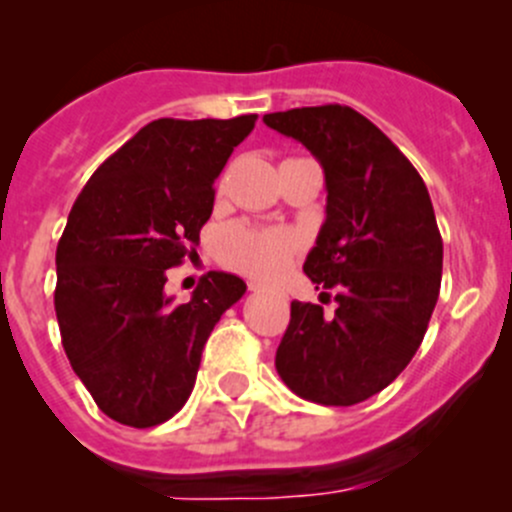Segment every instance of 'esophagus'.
Here are the masks:
<instances>
[{"instance_id": "obj_1", "label": "esophagus", "mask_w": 512, "mask_h": 512, "mask_svg": "<svg viewBox=\"0 0 512 512\" xmlns=\"http://www.w3.org/2000/svg\"><path fill=\"white\" fill-rule=\"evenodd\" d=\"M250 289H252V292H270V289H265V287H260V285H250ZM270 294H275V297L285 299V292H270Z\"/></svg>"}]
</instances>
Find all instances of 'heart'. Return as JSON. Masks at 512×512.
<instances>
[{
	"label": "heart",
	"instance_id": "b5f03b06",
	"mask_svg": "<svg viewBox=\"0 0 512 512\" xmlns=\"http://www.w3.org/2000/svg\"><path fill=\"white\" fill-rule=\"evenodd\" d=\"M299 242L292 232L270 230V227L227 225L220 235L218 250L227 267L245 275L270 280L289 265Z\"/></svg>",
	"mask_w": 512,
	"mask_h": 512
}]
</instances>
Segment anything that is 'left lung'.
I'll list each match as a JSON object with an SVG mask.
<instances>
[{
  "mask_svg": "<svg viewBox=\"0 0 512 512\" xmlns=\"http://www.w3.org/2000/svg\"><path fill=\"white\" fill-rule=\"evenodd\" d=\"M262 121L322 163L327 220L304 272L337 302L324 314L322 304L294 299L277 374L314 404H359L409 366L441 292L443 240L426 183L349 106L292 108Z\"/></svg>",
  "mask_w": 512,
  "mask_h": 512,
  "instance_id": "obj_1",
  "label": "left lung"
}]
</instances>
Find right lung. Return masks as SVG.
Returning <instances> with one entry per match:
<instances>
[{"label": "right lung", "instance_id": "1", "mask_svg": "<svg viewBox=\"0 0 512 512\" xmlns=\"http://www.w3.org/2000/svg\"><path fill=\"white\" fill-rule=\"evenodd\" d=\"M257 116L158 118L123 143L76 198L56 247L54 309L71 369L113 421L151 428L193 391L210 332L245 294L227 272L173 304L165 270L195 252L213 183Z\"/></svg>", "mask_w": 512, "mask_h": 512}]
</instances>
